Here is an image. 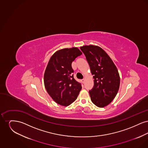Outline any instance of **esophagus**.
Instances as JSON below:
<instances>
[{
  "mask_svg": "<svg viewBox=\"0 0 148 148\" xmlns=\"http://www.w3.org/2000/svg\"><path fill=\"white\" fill-rule=\"evenodd\" d=\"M82 83H84L85 82V79H83L82 80Z\"/></svg>",
  "mask_w": 148,
  "mask_h": 148,
  "instance_id": "esophagus-1",
  "label": "esophagus"
}]
</instances>
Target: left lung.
<instances>
[{"label": "left lung", "mask_w": 148, "mask_h": 148, "mask_svg": "<svg viewBox=\"0 0 148 148\" xmlns=\"http://www.w3.org/2000/svg\"><path fill=\"white\" fill-rule=\"evenodd\" d=\"M89 65L94 78V86L89 94L92 102L99 108L109 104L119 89L120 77L113 60L100 47L84 45L80 47Z\"/></svg>", "instance_id": "left-lung-1"}]
</instances>
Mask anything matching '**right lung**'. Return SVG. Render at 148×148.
Masks as SVG:
<instances>
[{
    "instance_id": "right-lung-1",
    "label": "right lung",
    "mask_w": 148,
    "mask_h": 148,
    "mask_svg": "<svg viewBox=\"0 0 148 148\" xmlns=\"http://www.w3.org/2000/svg\"><path fill=\"white\" fill-rule=\"evenodd\" d=\"M82 53L77 48H65L50 58L44 73L45 88L56 103L69 106L77 98L82 87L73 74L72 62Z\"/></svg>"
}]
</instances>
